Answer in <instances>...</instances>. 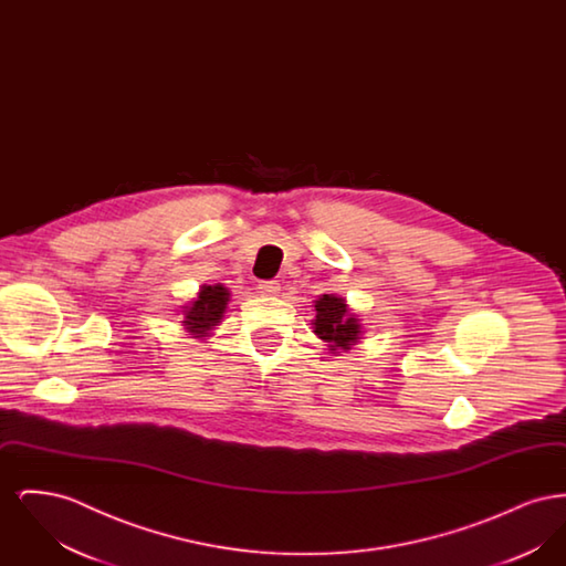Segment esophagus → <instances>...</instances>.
<instances>
[{"instance_id": "esophagus-1", "label": "esophagus", "mask_w": 566, "mask_h": 566, "mask_svg": "<svg viewBox=\"0 0 566 566\" xmlns=\"http://www.w3.org/2000/svg\"><path fill=\"white\" fill-rule=\"evenodd\" d=\"M259 291L263 295H277L280 293V282L277 280H265L259 284Z\"/></svg>"}]
</instances>
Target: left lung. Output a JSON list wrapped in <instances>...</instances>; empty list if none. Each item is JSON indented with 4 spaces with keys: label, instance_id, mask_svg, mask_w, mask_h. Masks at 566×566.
<instances>
[{
    "label": "left lung",
    "instance_id": "8db88e82",
    "mask_svg": "<svg viewBox=\"0 0 566 566\" xmlns=\"http://www.w3.org/2000/svg\"><path fill=\"white\" fill-rule=\"evenodd\" d=\"M316 318L314 333L326 342L331 354L339 350L348 352L360 339V324L354 316L344 296L323 295L316 301Z\"/></svg>",
    "mask_w": 566,
    "mask_h": 566
}]
</instances>
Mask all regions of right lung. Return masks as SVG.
Here are the masks:
<instances>
[{
  "mask_svg": "<svg viewBox=\"0 0 566 566\" xmlns=\"http://www.w3.org/2000/svg\"><path fill=\"white\" fill-rule=\"evenodd\" d=\"M229 296H231L229 289H224L222 284L199 289L197 298L190 301L189 305H185V310H182V314H185L182 324L192 337H197V339L210 337V331L218 326L224 316Z\"/></svg>",
  "mask_w": 566,
  "mask_h": 566,
  "instance_id": "add662e5",
  "label": "right lung"
}]
</instances>
